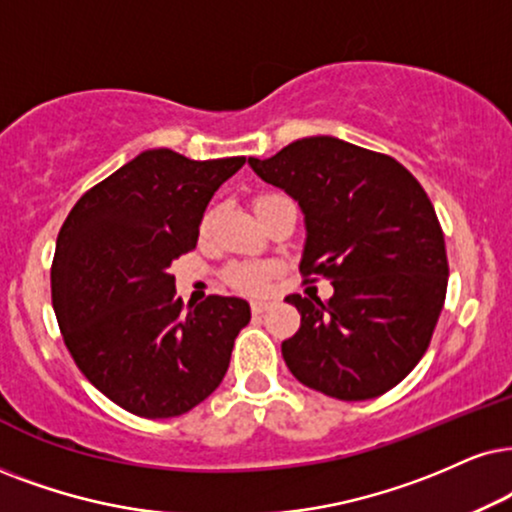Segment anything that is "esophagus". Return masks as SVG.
Returning a JSON list of instances; mask_svg holds the SVG:
<instances>
[{
	"label": "esophagus",
	"mask_w": 512,
	"mask_h": 512,
	"mask_svg": "<svg viewBox=\"0 0 512 512\" xmlns=\"http://www.w3.org/2000/svg\"><path fill=\"white\" fill-rule=\"evenodd\" d=\"M267 307H269V302H264V300H252L250 302V309H252V314H255V316L262 314Z\"/></svg>",
	"instance_id": "obj_1"
}]
</instances>
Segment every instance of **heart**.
I'll return each instance as SVG.
<instances>
[{
  "label": "heart",
  "mask_w": 512,
  "mask_h": 512,
  "mask_svg": "<svg viewBox=\"0 0 512 512\" xmlns=\"http://www.w3.org/2000/svg\"><path fill=\"white\" fill-rule=\"evenodd\" d=\"M276 198L281 196H260L255 200V212ZM226 278H229L231 286L243 290V293H262L267 288L269 269L260 267V264H234V267L226 271Z\"/></svg>",
  "instance_id": "1"
}]
</instances>
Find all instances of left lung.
<instances>
[{"label":"left lung","mask_w":512,"mask_h":512,"mask_svg":"<svg viewBox=\"0 0 512 512\" xmlns=\"http://www.w3.org/2000/svg\"><path fill=\"white\" fill-rule=\"evenodd\" d=\"M304 215V276L333 297L288 295L300 331L281 352L302 385L342 401L392 390L423 359L444 307L449 264L428 193L390 155L307 137L267 160L248 158Z\"/></svg>","instance_id":"obj_1"}]
</instances>
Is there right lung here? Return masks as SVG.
<instances>
[{
  "label": "right lung",
  "instance_id": "right-lung-1",
  "mask_svg": "<svg viewBox=\"0 0 512 512\" xmlns=\"http://www.w3.org/2000/svg\"><path fill=\"white\" fill-rule=\"evenodd\" d=\"M243 165V155L189 160L148 148L84 193L58 231V328L84 378L134 416L174 418L208 399L248 326L241 297L210 295L184 314L170 274Z\"/></svg>",
  "mask_w": 512,
  "mask_h": 512
}]
</instances>
